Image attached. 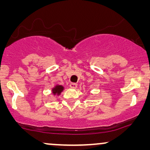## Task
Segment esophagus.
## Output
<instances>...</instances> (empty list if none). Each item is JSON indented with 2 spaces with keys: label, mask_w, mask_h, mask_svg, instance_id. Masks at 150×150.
Returning a JSON list of instances; mask_svg holds the SVG:
<instances>
[{
  "label": "esophagus",
  "mask_w": 150,
  "mask_h": 150,
  "mask_svg": "<svg viewBox=\"0 0 150 150\" xmlns=\"http://www.w3.org/2000/svg\"><path fill=\"white\" fill-rule=\"evenodd\" d=\"M69 87L71 88H73V89H76V88L77 87V84L76 83H70V85H69Z\"/></svg>",
  "instance_id": "34e87169"
}]
</instances>
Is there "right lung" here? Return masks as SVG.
<instances>
[{
  "instance_id": "right-lung-1",
  "label": "right lung",
  "mask_w": 150,
  "mask_h": 150,
  "mask_svg": "<svg viewBox=\"0 0 150 150\" xmlns=\"http://www.w3.org/2000/svg\"><path fill=\"white\" fill-rule=\"evenodd\" d=\"M63 87L61 85H57L56 87L52 89V93L54 95L55 94H57V95H59L61 92L63 91Z\"/></svg>"
}]
</instances>
